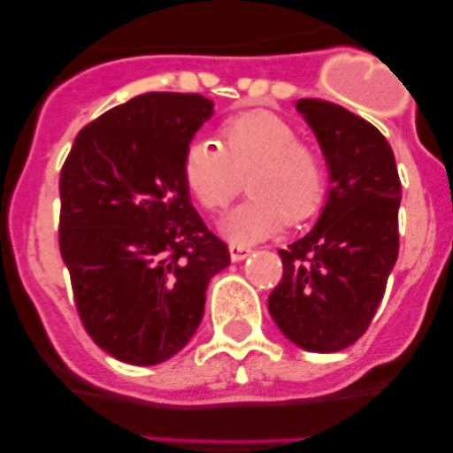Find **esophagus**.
Listing matches in <instances>:
<instances>
[{
    "label": "esophagus",
    "instance_id": "34e87169",
    "mask_svg": "<svg viewBox=\"0 0 453 453\" xmlns=\"http://www.w3.org/2000/svg\"><path fill=\"white\" fill-rule=\"evenodd\" d=\"M250 252H252V250H250V248H243V245L230 243V258L234 260V263H239V260L248 258Z\"/></svg>",
    "mask_w": 453,
    "mask_h": 453
}]
</instances>
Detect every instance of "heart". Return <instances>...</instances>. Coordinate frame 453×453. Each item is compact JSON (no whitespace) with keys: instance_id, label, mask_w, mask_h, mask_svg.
<instances>
[{"instance_id":"heart-1","label":"heart","mask_w":453,"mask_h":453,"mask_svg":"<svg viewBox=\"0 0 453 453\" xmlns=\"http://www.w3.org/2000/svg\"><path fill=\"white\" fill-rule=\"evenodd\" d=\"M181 175L190 195L210 212L226 208L248 181L250 199L221 223L234 243H254L303 223L318 212L326 193V159L315 144L298 140V131L278 113L252 109L226 118L219 146L195 140L186 146Z\"/></svg>"}]
</instances>
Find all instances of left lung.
I'll list each match as a JSON object with an SVG mask.
<instances>
[{
	"label": "left lung",
	"instance_id": "8db88e82",
	"mask_svg": "<svg viewBox=\"0 0 453 453\" xmlns=\"http://www.w3.org/2000/svg\"><path fill=\"white\" fill-rule=\"evenodd\" d=\"M326 157L331 190L307 236L278 250L273 322L300 349L337 353L366 333L399 256L401 180L377 127L319 98L296 103Z\"/></svg>",
	"mask_w": 453,
	"mask_h": 453
}]
</instances>
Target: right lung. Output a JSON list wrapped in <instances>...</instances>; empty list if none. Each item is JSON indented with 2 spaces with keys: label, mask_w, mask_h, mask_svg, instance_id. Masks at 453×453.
<instances>
[{
  "label": "right lung",
  "mask_w": 453,
  "mask_h": 453,
  "mask_svg": "<svg viewBox=\"0 0 453 453\" xmlns=\"http://www.w3.org/2000/svg\"><path fill=\"white\" fill-rule=\"evenodd\" d=\"M210 116L199 94L135 96L85 125L61 168L58 248L76 311L120 362L153 366L184 349L210 278L230 265L181 175Z\"/></svg>",
  "instance_id": "obj_1"
}]
</instances>
